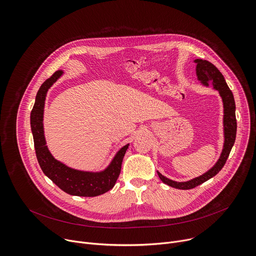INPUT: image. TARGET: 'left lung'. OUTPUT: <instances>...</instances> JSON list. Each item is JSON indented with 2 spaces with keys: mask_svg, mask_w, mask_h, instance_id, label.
<instances>
[{
  "mask_svg": "<svg viewBox=\"0 0 256 256\" xmlns=\"http://www.w3.org/2000/svg\"><path fill=\"white\" fill-rule=\"evenodd\" d=\"M194 62L196 64V70L198 80L200 81V83L206 87H208L210 83L212 88L218 92V94H220L222 98L223 107H224V118H223L224 146H223L221 156L216 161V163L208 171L192 180L177 182L165 177L159 171H157L159 178L164 182L165 184L177 190L194 188L196 186L204 184V181L216 175L218 171H221V169L224 167L229 157L231 149L235 142L236 132H237V122H236V116H235L236 106H235L234 96L232 91L228 87L225 81V78L222 75V72L218 70L212 62L206 60L196 58L194 60Z\"/></svg>",
  "mask_w": 256,
  "mask_h": 256,
  "instance_id": "1",
  "label": "left lung"
}]
</instances>
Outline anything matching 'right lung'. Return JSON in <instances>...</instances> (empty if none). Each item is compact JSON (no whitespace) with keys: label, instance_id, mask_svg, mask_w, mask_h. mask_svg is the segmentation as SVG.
Returning a JSON list of instances; mask_svg holds the SVG:
<instances>
[{"label":"right lung","instance_id":"obj_1","mask_svg":"<svg viewBox=\"0 0 256 256\" xmlns=\"http://www.w3.org/2000/svg\"><path fill=\"white\" fill-rule=\"evenodd\" d=\"M62 75V70H56L50 78L44 82L35 97V103L30 114V124L36 157L44 173L64 192L77 196H97L114 186L130 144L124 146L116 154L110 164L99 172L77 170L54 159L46 146L44 112L48 91Z\"/></svg>","mask_w":256,"mask_h":256}]
</instances>
